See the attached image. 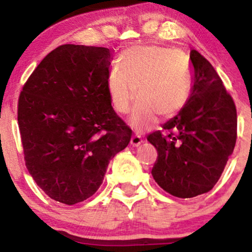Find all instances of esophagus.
Masks as SVG:
<instances>
[{"label":"esophagus","mask_w":252,"mask_h":252,"mask_svg":"<svg viewBox=\"0 0 252 252\" xmlns=\"http://www.w3.org/2000/svg\"><path fill=\"white\" fill-rule=\"evenodd\" d=\"M142 142H143L142 136H141L140 134H135V135H132L131 140H130V144H131L132 147H137V146H140V144L142 143Z\"/></svg>","instance_id":"34e87169"}]
</instances>
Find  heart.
<instances>
[{
  "instance_id": "1",
  "label": "heart",
  "mask_w": 252,
  "mask_h": 252,
  "mask_svg": "<svg viewBox=\"0 0 252 252\" xmlns=\"http://www.w3.org/2000/svg\"><path fill=\"white\" fill-rule=\"evenodd\" d=\"M108 92L115 110L128 114L136 129H149L158 115L172 118L184 108L192 91V74L179 52L160 46H135L121 54L108 74Z\"/></svg>"
}]
</instances>
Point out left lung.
I'll return each instance as SVG.
<instances>
[{
  "mask_svg": "<svg viewBox=\"0 0 252 252\" xmlns=\"http://www.w3.org/2000/svg\"><path fill=\"white\" fill-rule=\"evenodd\" d=\"M192 94L181 111L147 140L158 150L152 175L178 198H193L213 189L237 140V110L213 66L192 50Z\"/></svg>",
  "mask_w": 252,
  "mask_h": 252,
  "instance_id": "1",
  "label": "left lung"
}]
</instances>
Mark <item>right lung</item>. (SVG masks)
Segmentation results:
<instances>
[{"mask_svg": "<svg viewBox=\"0 0 252 252\" xmlns=\"http://www.w3.org/2000/svg\"><path fill=\"white\" fill-rule=\"evenodd\" d=\"M110 60L105 47L62 45L43 58L20 94L26 167L37 186L62 204L94 195L110 160L131 138L111 105Z\"/></svg>", "mask_w": 252, "mask_h": 252, "instance_id": "right-lung-1", "label": "right lung"}]
</instances>
